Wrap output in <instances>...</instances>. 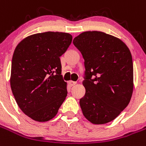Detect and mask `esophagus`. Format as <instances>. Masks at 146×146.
Returning a JSON list of instances; mask_svg holds the SVG:
<instances>
[{"mask_svg":"<svg viewBox=\"0 0 146 146\" xmlns=\"http://www.w3.org/2000/svg\"><path fill=\"white\" fill-rule=\"evenodd\" d=\"M76 84V82H73V81H70L69 82V85L70 87H73V86H75Z\"/></svg>","mask_w":146,"mask_h":146,"instance_id":"1","label":"esophagus"}]
</instances>
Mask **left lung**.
<instances>
[{
    "mask_svg": "<svg viewBox=\"0 0 146 146\" xmlns=\"http://www.w3.org/2000/svg\"><path fill=\"white\" fill-rule=\"evenodd\" d=\"M84 59L85 95L79 101L93 124L113 120L129 104L134 88L131 52L121 40L101 31H85L73 40Z\"/></svg>",
    "mask_w": 146,
    "mask_h": 146,
    "instance_id": "1",
    "label": "left lung"
}]
</instances>
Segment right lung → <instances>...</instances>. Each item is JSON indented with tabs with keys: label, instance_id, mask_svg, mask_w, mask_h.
Here are the masks:
<instances>
[{
	"label": "right lung",
	"instance_id": "1",
	"mask_svg": "<svg viewBox=\"0 0 146 146\" xmlns=\"http://www.w3.org/2000/svg\"><path fill=\"white\" fill-rule=\"evenodd\" d=\"M73 36L47 31L24 38L14 51L10 85L20 109L38 122L54 118L68 94L60 56Z\"/></svg>",
	"mask_w": 146,
	"mask_h": 146
}]
</instances>
